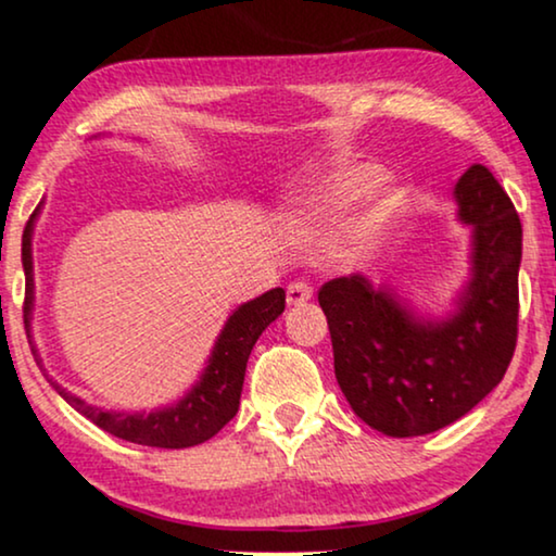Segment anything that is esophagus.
Instances as JSON below:
<instances>
[{
	"mask_svg": "<svg viewBox=\"0 0 556 556\" xmlns=\"http://www.w3.org/2000/svg\"><path fill=\"white\" fill-rule=\"evenodd\" d=\"M286 293H289V304L291 306H304L306 301H312V296H314L312 286L304 283V280H293Z\"/></svg>",
	"mask_w": 556,
	"mask_h": 556,
	"instance_id": "esophagus-1",
	"label": "esophagus"
}]
</instances>
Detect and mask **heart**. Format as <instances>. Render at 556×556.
I'll return each instance as SVG.
<instances>
[{"mask_svg":"<svg viewBox=\"0 0 556 556\" xmlns=\"http://www.w3.org/2000/svg\"><path fill=\"white\" fill-rule=\"evenodd\" d=\"M381 175V167L368 162L338 164L321 177L317 195H312L309 205H306V216H301V222L321 224L327 218L338 216L340 211H345L358 198L371 193L379 185ZM404 208H407L404 190L396 188V185H387L374 195V201L366 208L358 211V216L351 222V229H348V237L358 250H371L392 229V224L404 214Z\"/></svg>","mask_w":556,"mask_h":556,"instance_id":"1","label":"heart"}]
</instances>
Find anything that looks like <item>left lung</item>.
<instances>
[{"label": "left lung", "mask_w": 556, "mask_h": 556, "mask_svg": "<svg viewBox=\"0 0 556 556\" xmlns=\"http://www.w3.org/2000/svg\"><path fill=\"white\" fill-rule=\"evenodd\" d=\"M454 201L471 250L469 278L445 317L415 312L361 273L319 289L342 394L383 435H428L456 422L503 381L516 351L520 218L482 164L458 177Z\"/></svg>", "instance_id": "obj_1"}]
</instances>
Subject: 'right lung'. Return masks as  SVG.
Listing matches in <instances>:
<instances>
[{
    "instance_id": "obj_1",
    "label": "right lung",
    "mask_w": 556,
    "mask_h": 556,
    "mask_svg": "<svg viewBox=\"0 0 556 556\" xmlns=\"http://www.w3.org/2000/svg\"><path fill=\"white\" fill-rule=\"evenodd\" d=\"M43 203L33 211L30 222H27L23 231V270H25V327L27 338L33 345V309H36V280H33V229L40 216ZM286 309V291L273 289L265 291L263 296L247 301V304L237 306L224 321L222 332L214 342V351L208 355V363L198 376L193 387L185 392L180 400L173 404H164L152 413L141 409V413H123V409H105L87 404L81 396L66 392L59 381H51V387L64 396V400L92 420L98 428L108 430L115 438L131 441L139 445H154V448H190L208 438H214L218 430L224 428L239 409V396H242V383L247 371V358H250L252 348L260 334L265 332L267 325H273ZM33 355H36L38 366L40 355L33 345ZM46 371V368H43Z\"/></svg>"
}]
</instances>
